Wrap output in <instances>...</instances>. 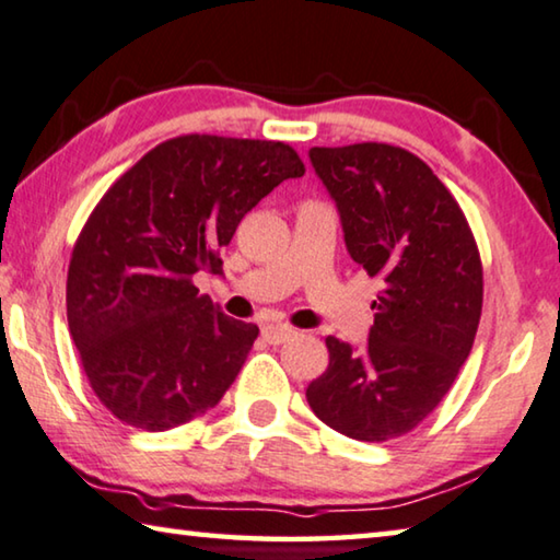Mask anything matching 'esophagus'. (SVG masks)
Wrapping results in <instances>:
<instances>
[{"instance_id":"obj_1","label":"esophagus","mask_w":560,"mask_h":560,"mask_svg":"<svg viewBox=\"0 0 560 560\" xmlns=\"http://www.w3.org/2000/svg\"><path fill=\"white\" fill-rule=\"evenodd\" d=\"M292 335V330H288V328H282V325H278V323H268V325H262V338L270 342V346H280V342H285L288 338Z\"/></svg>"}]
</instances>
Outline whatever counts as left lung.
<instances>
[{
  "mask_svg": "<svg viewBox=\"0 0 560 560\" xmlns=\"http://www.w3.org/2000/svg\"><path fill=\"white\" fill-rule=\"evenodd\" d=\"M338 205L352 260L383 290L368 346L325 338L328 370L307 385L325 425L365 443L410 433L470 355L483 265L460 205L416 154L385 142L310 150Z\"/></svg>",
  "mask_w": 560,
  "mask_h": 560,
  "instance_id": "obj_1",
  "label": "left lung"
}]
</instances>
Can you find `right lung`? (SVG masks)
<instances>
[{
  "instance_id": "obj_1",
  "label": "right lung",
  "mask_w": 560,
  "mask_h": 560,
  "mask_svg": "<svg viewBox=\"0 0 560 560\" xmlns=\"http://www.w3.org/2000/svg\"><path fill=\"white\" fill-rule=\"evenodd\" d=\"M305 165L285 142L183 135L158 144L92 210L67 272V323L102 406L170 430L220 402L257 338L192 278L220 272L240 220Z\"/></svg>"
}]
</instances>
